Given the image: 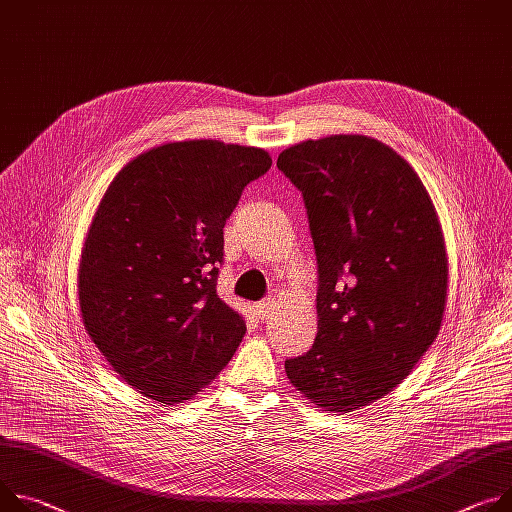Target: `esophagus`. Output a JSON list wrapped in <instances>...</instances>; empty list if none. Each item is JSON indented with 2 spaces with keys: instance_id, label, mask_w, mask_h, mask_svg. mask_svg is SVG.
<instances>
[{
  "instance_id": "obj_1",
  "label": "esophagus",
  "mask_w": 512,
  "mask_h": 512,
  "mask_svg": "<svg viewBox=\"0 0 512 512\" xmlns=\"http://www.w3.org/2000/svg\"><path fill=\"white\" fill-rule=\"evenodd\" d=\"M273 310H275L273 298H267V300L255 304V314H257L259 320H269L273 316Z\"/></svg>"
}]
</instances>
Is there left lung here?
Here are the masks:
<instances>
[{
  "label": "left lung",
  "instance_id": "8db88e82",
  "mask_svg": "<svg viewBox=\"0 0 512 512\" xmlns=\"http://www.w3.org/2000/svg\"><path fill=\"white\" fill-rule=\"evenodd\" d=\"M277 169L304 196L318 261V333L286 374L316 408L353 412L394 390L439 335L441 222L421 177L371 136L302 141Z\"/></svg>",
  "mask_w": 512,
  "mask_h": 512
}]
</instances>
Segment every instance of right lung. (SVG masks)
I'll return each instance as SVG.
<instances>
[{
    "label": "right lung",
    "mask_w": 512,
    "mask_h": 512,
    "mask_svg": "<svg viewBox=\"0 0 512 512\" xmlns=\"http://www.w3.org/2000/svg\"><path fill=\"white\" fill-rule=\"evenodd\" d=\"M267 151L212 138L128 161L91 220L77 269L83 327L116 374L157 404L206 388L235 355L245 318L216 294L224 224Z\"/></svg>",
    "instance_id": "obj_1"
}]
</instances>
